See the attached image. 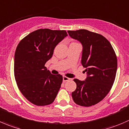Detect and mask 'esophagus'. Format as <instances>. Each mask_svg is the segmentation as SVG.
Instances as JSON below:
<instances>
[{"mask_svg":"<svg viewBox=\"0 0 129 129\" xmlns=\"http://www.w3.org/2000/svg\"><path fill=\"white\" fill-rule=\"evenodd\" d=\"M71 79L70 78H69V77H66V76H63V82H66V81H69V80Z\"/></svg>","mask_w":129,"mask_h":129,"instance_id":"34e87169","label":"esophagus"}]
</instances>
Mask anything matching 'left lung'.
<instances>
[{"label":"left lung","instance_id":"obj_1","mask_svg":"<svg viewBox=\"0 0 129 129\" xmlns=\"http://www.w3.org/2000/svg\"><path fill=\"white\" fill-rule=\"evenodd\" d=\"M67 32L82 44L81 63L87 74L85 81L74 79L77 87L72 92V99L82 107L94 105L112 89L117 73V55L109 41L102 35L86 29Z\"/></svg>","mask_w":129,"mask_h":129}]
</instances>
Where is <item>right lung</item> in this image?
Listing matches in <instances>:
<instances>
[{
  "label": "right lung",
  "mask_w": 129,
  "mask_h": 129,
  "mask_svg": "<svg viewBox=\"0 0 129 129\" xmlns=\"http://www.w3.org/2000/svg\"><path fill=\"white\" fill-rule=\"evenodd\" d=\"M67 36L65 30L40 29L19 43L14 55V77L25 98L37 106L54 102L63 77L47 71L46 62L52 58L57 44Z\"/></svg>",
  "instance_id": "add662e5"
}]
</instances>
